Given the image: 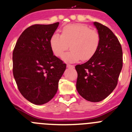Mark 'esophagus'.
<instances>
[{"label": "esophagus", "instance_id": "1", "mask_svg": "<svg viewBox=\"0 0 132 132\" xmlns=\"http://www.w3.org/2000/svg\"><path fill=\"white\" fill-rule=\"evenodd\" d=\"M67 68H74V66L73 65H69V64H67Z\"/></svg>", "mask_w": 132, "mask_h": 132}]
</instances>
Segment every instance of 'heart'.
<instances>
[{"label":"heart","instance_id":"b5f03b06","mask_svg":"<svg viewBox=\"0 0 132 132\" xmlns=\"http://www.w3.org/2000/svg\"><path fill=\"white\" fill-rule=\"evenodd\" d=\"M100 43L97 31L89 29L82 24H68L63 27L61 35L54 34L50 38V47L55 55L61 57L68 50L69 53L63 57L65 61L73 63L80 59L87 61L95 54Z\"/></svg>","mask_w":132,"mask_h":132}]
</instances>
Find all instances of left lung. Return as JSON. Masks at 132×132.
<instances>
[{"label": "left lung", "mask_w": 132, "mask_h": 132, "mask_svg": "<svg viewBox=\"0 0 132 132\" xmlns=\"http://www.w3.org/2000/svg\"><path fill=\"white\" fill-rule=\"evenodd\" d=\"M100 36L97 51L93 57L75 66L78 77L76 87L82 98L97 102L116 88L122 68V50L116 36L108 27L94 22Z\"/></svg>", "instance_id": "obj_1"}]
</instances>
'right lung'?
<instances>
[{
  "instance_id": "right-lung-1",
  "label": "right lung",
  "mask_w": 132,
  "mask_h": 132,
  "mask_svg": "<svg viewBox=\"0 0 132 132\" xmlns=\"http://www.w3.org/2000/svg\"><path fill=\"white\" fill-rule=\"evenodd\" d=\"M59 24L31 26L22 33L14 49L13 75L18 90L36 105L53 98L66 69L50 47V38Z\"/></svg>"
}]
</instances>
